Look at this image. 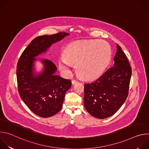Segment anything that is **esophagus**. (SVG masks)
I'll return each instance as SVG.
<instances>
[{
	"label": "esophagus",
	"mask_w": 149,
	"mask_h": 149,
	"mask_svg": "<svg viewBox=\"0 0 149 149\" xmlns=\"http://www.w3.org/2000/svg\"><path fill=\"white\" fill-rule=\"evenodd\" d=\"M78 82V81L77 80H75V79H73L72 81V84H75V83H77Z\"/></svg>",
	"instance_id": "34e87169"
}]
</instances>
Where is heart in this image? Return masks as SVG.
Instances as JSON below:
<instances>
[{"label":"heart","mask_w":149,"mask_h":149,"mask_svg":"<svg viewBox=\"0 0 149 149\" xmlns=\"http://www.w3.org/2000/svg\"><path fill=\"white\" fill-rule=\"evenodd\" d=\"M111 50L107 42L81 40L69 44L64 51V57L58 61L59 69L70 74L71 65H76L78 75L84 79L93 80L99 77L109 65Z\"/></svg>","instance_id":"b5f03b06"}]
</instances>
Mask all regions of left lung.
<instances>
[{
	"instance_id": "left-lung-1",
	"label": "left lung",
	"mask_w": 149,
	"mask_h": 149,
	"mask_svg": "<svg viewBox=\"0 0 149 149\" xmlns=\"http://www.w3.org/2000/svg\"><path fill=\"white\" fill-rule=\"evenodd\" d=\"M114 61V67L95 81L84 85V107L97 118L103 119L114 114L128 96L132 68L118 44Z\"/></svg>"
}]
</instances>
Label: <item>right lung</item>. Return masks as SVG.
I'll return each instance as SVG.
<instances>
[{"label": "right lung", "instance_id": "obj_1", "mask_svg": "<svg viewBox=\"0 0 149 149\" xmlns=\"http://www.w3.org/2000/svg\"><path fill=\"white\" fill-rule=\"evenodd\" d=\"M69 35L59 32L38 36L31 41L19 59L16 71L19 94L27 107L39 117H49L61 110L65 94L71 87V81L55 75L56 66L46 59H41L44 65L43 71L36 74L35 58Z\"/></svg>", "mask_w": 149, "mask_h": 149}]
</instances>
